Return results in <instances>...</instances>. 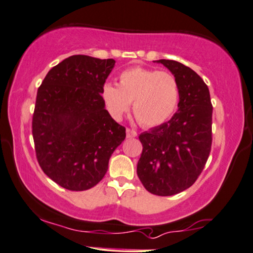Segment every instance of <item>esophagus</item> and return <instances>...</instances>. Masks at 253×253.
Returning a JSON list of instances; mask_svg holds the SVG:
<instances>
[{
  "label": "esophagus",
  "mask_w": 253,
  "mask_h": 253,
  "mask_svg": "<svg viewBox=\"0 0 253 253\" xmlns=\"http://www.w3.org/2000/svg\"><path fill=\"white\" fill-rule=\"evenodd\" d=\"M126 133H127V138H135V136H136V132L134 129L127 128Z\"/></svg>",
  "instance_id": "34e87169"
}]
</instances>
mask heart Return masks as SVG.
I'll return each mask as SVG.
<instances>
[{"label": "heart", "mask_w": 253, "mask_h": 253, "mask_svg": "<svg viewBox=\"0 0 253 253\" xmlns=\"http://www.w3.org/2000/svg\"><path fill=\"white\" fill-rule=\"evenodd\" d=\"M180 96L178 80L169 72L133 67L124 71L118 84L107 82L101 97L114 120H121L133 102V113L142 126H159L174 113Z\"/></svg>", "instance_id": "1"}]
</instances>
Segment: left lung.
<instances>
[{
	"label": "left lung",
	"mask_w": 253,
	"mask_h": 253,
	"mask_svg": "<svg viewBox=\"0 0 253 253\" xmlns=\"http://www.w3.org/2000/svg\"><path fill=\"white\" fill-rule=\"evenodd\" d=\"M157 62L178 80V112L139 135L142 153L136 173L148 192L166 197L192 186L205 167L212 145L213 107L209 87L190 67L173 60Z\"/></svg>",
	"instance_id": "obj_1"
}]
</instances>
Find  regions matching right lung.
<instances>
[{
  "instance_id": "right-lung-1",
  "label": "right lung",
  "mask_w": 253,
  "mask_h": 253,
  "mask_svg": "<svg viewBox=\"0 0 253 253\" xmlns=\"http://www.w3.org/2000/svg\"><path fill=\"white\" fill-rule=\"evenodd\" d=\"M114 65L113 59L69 56L48 72L38 89L32 124L36 158L42 171L69 191L95 186L126 138L101 97Z\"/></svg>"
}]
</instances>
